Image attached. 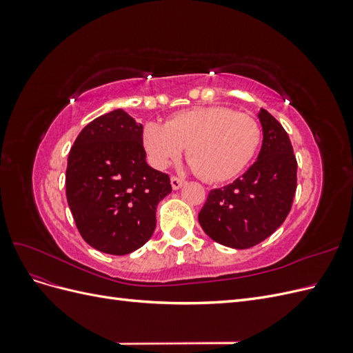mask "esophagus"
Returning <instances> with one entry per match:
<instances>
[{
  "label": "esophagus",
  "instance_id": "34e87169",
  "mask_svg": "<svg viewBox=\"0 0 353 353\" xmlns=\"http://www.w3.org/2000/svg\"><path fill=\"white\" fill-rule=\"evenodd\" d=\"M184 184H185V181H183V179H179V178H176V176L170 178V185H172L174 190H179Z\"/></svg>",
  "mask_w": 353,
  "mask_h": 353
}]
</instances>
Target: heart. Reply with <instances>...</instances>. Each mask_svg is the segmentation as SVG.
<instances>
[{"label":"heart","mask_w":353,"mask_h":353,"mask_svg":"<svg viewBox=\"0 0 353 353\" xmlns=\"http://www.w3.org/2000/svg\"><path fill=\"white\" fill-rule=\"evenodd\" d=\"M262 131L254 117L221 105L194 108L174 114L166 125H144L143 145L150 163L165 169L187 147L190 168L208 181L222 183L250 163Z\"/></svg>","instance_id":"heart-1"}]
</instances>
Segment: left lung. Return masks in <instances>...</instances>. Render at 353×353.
<instances>
[{"label": "left lung", "mask_w": 353, "mask_h": 353, "mask_svg": "<svg viewBox=\"0 0 353 353\" xmlns=\"http://www.w3.org/2000/svg\"><path fill=\"white\" fill-rule=\"evenodd\" d=\"M262 147L256 162L234 183L212 190L199 213L208 236L231 249H249L279 228L292 209L297 162L287 132L261 109Z\"/></svg>", "instance_id": "left-lung-1"}]
</instances>
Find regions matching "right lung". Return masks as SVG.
<instances>
[{
	"label": "right lung",
	"mask_w": 353,
	"mask_h": 353,
	"mask_svg": "<svg viewBox=\"0 0 353 353\" xmlns=\"http://www.w3.org/2000/svg\"><path fill=\"white\" fill-rule=\"evenodd\" d=\"M169 175L148 166L143 125L125 110L99 116L79 132L68 157L66 197L82 239L103 253L140 249L156 228Z\"/></svg>",
	"instance_id": "add662e5"
}]
</instances>
